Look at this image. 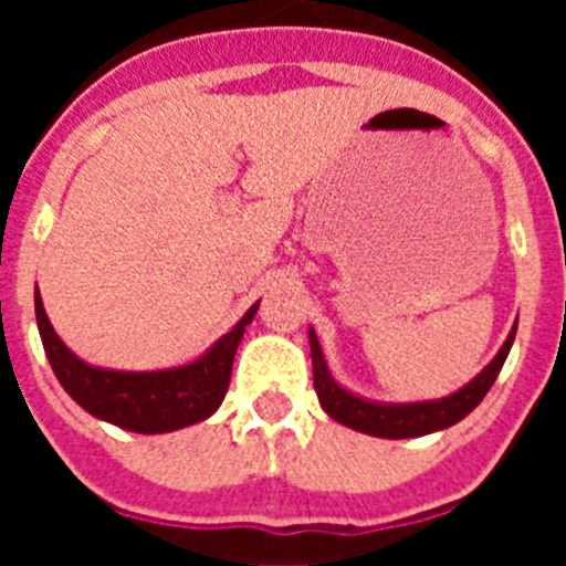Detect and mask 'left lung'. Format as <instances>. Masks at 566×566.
Wrapping results in <instances>:
<instances>
[{"label":"left lung","instance_id":"8db88e82","mask_svg":"<svg viewBox=\"0 0 566 566\" xmlns=\"http://www.w3.org/2000/svg\"><path fill=\"white\" fill-rule=\"evenodd\" d=\"M516 339V326L504 339L502 352L493 357V363L479 374L476 379H470L462 391L451 394V397L431 399V402H408V405H385V402H368L363 397H354L345 388H339L328 374L326 357L317 343L314 328H308V343H312V368H314V391H317L323 411L332 419L343 422L345 428H354L359 433L379 439H411L424 437V433L442 431L451 428L459 419L468 417L473 408L484 399L490 391V385L496 382L499 371H502L504 359L510 354V345Z\"/></svg>","mask_w":566,"mask_h":566}]
</instances>
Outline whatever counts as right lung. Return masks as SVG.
Returning a JSON list of instances; mask_svg holds the SVG:
<instances>
[{
    "label": "right lung",
    "mask_w": 566,
    "mask_h": 566,
    "mask_svg": "<svg viewBox=\"0 0 566 566\" xmlns=\"http://www.w3.org/2000/svg\"><path fill=\"white\" fill-rule=\"evenodd\" d=\"M254 312H258V303L201 359L181 368L109 371V368H93L70 352L50 326L42 297L36 292L39 334H42L50 368L64 391L87 413L133 433H169L212 417L227 397L234 352Z\"/></svg>",
    "instance_id": "right-lung-1"
}]
</instances>
